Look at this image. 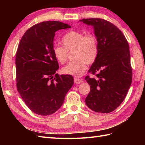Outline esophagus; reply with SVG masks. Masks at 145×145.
I'll return each mask as SVG.
<instances>
[{"label": "esophagus", "instance_id": "34e87169", "mask_svg": "<svg viewBox=\"0 0 145 145\" xmlns=\"http://www.w3.org/2000/svg\"><path fill=\"white\" fill-rule=\"evenodd\" d=\"M74 83H76V84H79V83H81L82 82H83V78H78L77 77H74Z\"/></svg>", "mask_w": 145, "mask_h": 145}]
</instances>
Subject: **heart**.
I'll list each match as a JSON object with an SVG mask.
<instances>
[{
	"instance_id": "b5f03b06",
	"label": "heart",
	"mask_w": 145,
	"mask_h": 145,
	"mask_svg": "<svg viewBox=\"0 0 145 145\" xmlns=\"http://www.w3.org/2000/svg\"><path fill=\"white\" fill-rule=\"evenodd\" d=\"M63 46L56 45L53 54L56 60L64 64L68 59V51H74L72 57L75 59L62 68V72L76 77L84 74L87 64H93L99 54L97 39L93 34H85L77 31H70L62 39Z\"/></svg>"
}]
</instances>
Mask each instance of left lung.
<instances>
[{"label":"left lung","instance_id":"obj_1","mask_svg":"<svg viewBox=\"0 0 145 145\" xmlns=\"http://www.w3.org/2000/svg\"><path fill=\"white\" fill-rule=\"evenodd\" d=\"M80 21L93 26L99 46L97 59L88 71L95 78L85 77L91 88L86 104L95 112H111L124 100L132 82L128 41L121 31L108 20L91 18Z\"/></svg>","mask_w":145,"mask_h":145}]
</instances>
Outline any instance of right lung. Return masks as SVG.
I'll return each instance as SVG.
<instances>
[{
  "label": "right lung",
  "instance_id": "right-lung-1",
  "mask_svg": "<svg viewBox=\"0 0 145 145\" xmlns=\"http://www.w3.org/2000/svg\"><path fill=\"white\" fill-rule=\"evenodd\" d=\"M71 26L59 21H45L25 33L16 56V86L27 106L40 116H49L62 106L72 87L71 75H59L53 54L55 33Z\"/></svg>",
  "mask_w": 145,
  "mask_h": 145
}]
</instances>
